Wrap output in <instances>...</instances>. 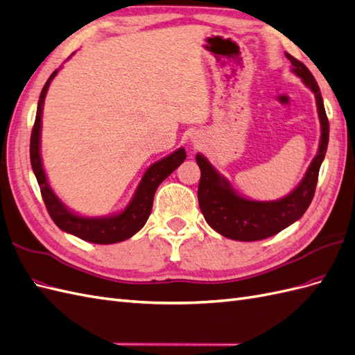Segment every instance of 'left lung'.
<instances>
[{"label":"left lung","mask_w":355,"mask_h":355,"mask_svg":"<svg viewBox=\"0 0 355 355\" xmlns=\"http://www.w3.org/2000/svg\"><path fill=\"white\" fill-rule=\"evenodd\" d=\"M286 58L294 67L293 71L313 91L321 122L318 154L306 171L300 185L290 196L277 201L246 200L230 188L228 182L216 173L205 157L200 154L196 157L201 170L197 193L201 214L215 232L233 241L254 242L277 234L302 218L315 196L320 167L329 145V119L325 114L320 86L308 67L290 53H286Z\"/></svg>","instance_id":"obj_1"}]
</instances>
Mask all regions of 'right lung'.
Here are the masks:
<instances>
[{"label": "right lung", "instance_id": "right-lung-1", "mask_svg": "<svg viewBox=\"0 0 355 355\" xmlns=\"http://www.w3.org/2000/svg\"><path fill=\"white\" fill-rule=\"evenodd\" d=\"M56 73H58V70H55L51 74V78L47 79L42 89L30 143L31 166L37 178L38 187H40V193L47 212H49L53 223L58 225L62 232L78 236L82 241L98 245H109L127 241V239H130L132 234H136L139 230L146 224L158 185L184 162V159L187 158L185 150L180 148L171 155L162 158L161 161L155 162L154 166H150L146 170L145 176H143L131 203L125 207V210H122L119 215L109 218H83L71 214L70 210L61 203L60 198L53 194V191L51 189L49 184H47L40 157L42 109L47 88H49V85L56 76Z\"/></svg>", "mask_w": 355, "mask_h": 355}]
</instances>
